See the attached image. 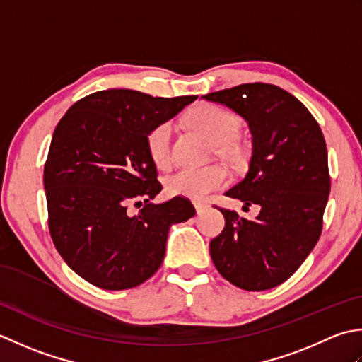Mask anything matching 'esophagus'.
<instances>
[{
  "label": "esophagus",
  "mask_w": 362,
  "mask_h": 362,
  "mask_svg": "<svg viewBox=\"0 0 362 362\" xmlns=\"http://www.w3.org/2000/svg\"><path fill=\"white\" fill-rule=\"evenodd\" d=\"M194 206H195V209H197V214H202V212H204L206 209L209 208V204L204 203V202H194Z\"/></svg>",
  "instance_id": "1"
}]
</instances>
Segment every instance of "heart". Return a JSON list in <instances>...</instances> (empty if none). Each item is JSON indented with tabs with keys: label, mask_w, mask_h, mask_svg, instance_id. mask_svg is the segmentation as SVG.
Wrapping results in <instances>:
<instances>
[{
	"label": "heart",
	"mask_w": 362,
	"mask_h": 362,
	"mask_svg": "<svg viewBox=\"0 0 362 362\" xmlns=\"http://www.w3.org/2000/svg\"><path fill=\"white\" fill-rule=\"evenodd\" d=\"M187 124L198 134L214 145V151L231 164H242L247 158V150L238 139L240 120L218 105L202 103L189 110ZM173 134L172 122H160L153 127L146 136V150L151 160L159 168L170 164V144ZM230 182V173L220 164H211L203 168H181L167 180L170 195L184 197L189 200H206L212 192L223 189Z\"/></svg>",
	"instance_id": "1"
}]
</instances>
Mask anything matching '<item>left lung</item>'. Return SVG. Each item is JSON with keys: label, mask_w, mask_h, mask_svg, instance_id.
Segmentation results:
<instances>
[{"label": "left lung", "mask_w": 362, "mask_h": 362, "mask_svg": "<svg viewBox=\"0 0 362 362\" xmlns=\"http://www.w3.org/2000/svg\"><path fill=\"white\" fill-rule=\"evenodd\" d=\"M248 122L253 156L245 178L226 197L259 204L255 220L220 209L225 228L211 240L218 274L243 291H267L289 279L319 240L331 180L319 123L281 87L240 84L212 92Z\"/></svg>", "instance_id": "left-lung-1"}]
</instances>
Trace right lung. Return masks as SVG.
<instances>
[{"label": "right lung", "instance_id": "obj_1", "mask_svg": "<svg viewBox=\"0 0 362 362\" xmlns=\"http://www.w3.org/2000/svg\"><path fill=\"white\" fill-rule=\"evenodd\" d=\"M197 98L107 88L76 101L57 123L43 168L48 228L86 281L106 291L142 284L164 261L170 226L195 216L184 197L150 202L162 186L146 136ZM142 202L131 216L129 206Z\"/></svg>", "mask_w": 362, "mask_h": 362}]
</instances>
